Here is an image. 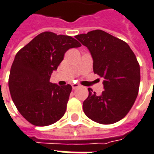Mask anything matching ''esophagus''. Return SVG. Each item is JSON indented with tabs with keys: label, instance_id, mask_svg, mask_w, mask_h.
Listing matches in <instances>:
<instances>
[{
	"label": "esophagus",
	"instance_id": "obj_1",
	"mask_svg": "<svg viewBox=\"0 0 154 154\" xmlns=\"http://www.w3.org/2000/svg\"><path fill=\"white\" fill-rule=\"evenodd\" d=\"M79 87V85L77 84H72V88L73 89H76V88H78Z\"/></svg>",
	"mask_w": 154,
	"mask_h": 154
}]
</instances>
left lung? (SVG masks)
<instances>
[{"label": "left lung", "mask_w": 154, "mask_h": 154, "mask_svg": "<svg viewBox=\"0 0 154 154\" xmlns=\"http://www.w3.org/2000/svg\"><path fill=\"white\" fill-rule=\"evenodd\" d=\"M89 50L93 71L104 78L100 95L88 88L83 103L84 114L101 124H112L127 115L138 95L140 70L128 44L101 30L75 35Z\"/></svg>", "instance_id": "8db88e82"}]
</instances>
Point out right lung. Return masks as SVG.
<instances>
[{"label":"right lung","instance_id":"add662e5","mask_svg":"<svg viewBox=\"0 0 154 154\" xmlns=\"http://www.w3.org/2000/svg\"><path fill=\"white\" fill-rule=\"evenodd\" d=\"M81 45L71 36L45 32L16 54L9 77L14 103L29 122L38 127L53 124L64 115L72 87L49 81L65 53Z\"/></svg>","mask_w":154,"mask_h":154}]
</instances>
